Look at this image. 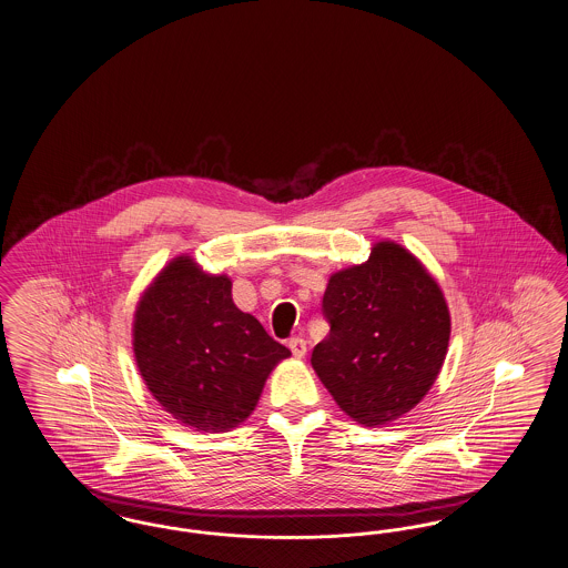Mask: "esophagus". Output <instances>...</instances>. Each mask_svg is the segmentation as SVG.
Wrapping results in <instances>:
<instances>
[{
    "instance_id": "1",
    "label": "esophagus",
    "mask_w": 568,
    "mask_h": 568,
    "mask_svg": "<svg viewBox=\"0 0 568 568\" xmlns=\"http://www.w3.org/2000/svg\"><path fill=\"white\" fill-rule=\"evenodd\" d=\"M290 349L294 353V357H304L306 355V341L300 338V336L290 338Z\"/></svg>"
}]
</instances>
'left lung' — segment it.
Returning a JSON list of instances; mask_svg holds the SVG:
<instances>
[{"label": "left lung", "instance_id": "left-lung-1", "mask_svg": "<svg viewBox=\"0 0 568 568\" xmlns=\"http://www.w3.org/2000/svg\"><path fill=\"white\" fill-rule=\"evenodd\" d=\"M322 308L329 334L311 364L353 422L385 426L419 405L443 368L452 317L410 251L375 244L368 262L329 276Z\"/></svg>", "mask_w": 568, "mask_h": 568}]
</instances>
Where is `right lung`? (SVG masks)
<instances>
[{"instance_id":"right-lung-1","label":"right lung","mask_w":568,"mask_h":568,"mask_svg":"<svg viewBox=\"0 0 568 568\" xmlns=\"http://www.w3.org/2000/svg\"><path fill=\"white\" fill-rule=\"evenodd\" d=\"M134 355L149 392L179 424L230 433L292 352L234 304L225 274H206L179 255L138 302Z\"/></svg>"}]
</instances>
